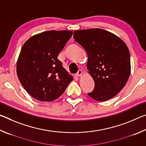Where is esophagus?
<instances>
[{
    "label": "esophagus",
    "mask_w": 146,
    "mask_h": 146,
    "mask_svg": "<svg viewBox=\"0 0 146 146\" xmlns=\"http://www.w3.org/2000/svg\"><path fill=\"white\" fill-rule=\"evenodd\" d=\"M82 74H83L82 71L80 70H79L78 71L77 73L76 74V76H81L82 75Z\"/></svg>",
    "instance_id": "esophagus-1"
}]
</instances>
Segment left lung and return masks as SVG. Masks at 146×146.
<instances>
[{
	"instance_id": "left-lung-1",
	"label": "left lung",
	"mask_w": 146,
	"mask_h": 146,
	"mask_svg": "<svg viewBox=\"0 0 146 146\" xmlns=\"http://www.w3.org/2000/svg\"><path fill=\"white\" fill-rule=\"evenodd\" d=\"M73 38L88 54V73L95 82V88L88 95L100 102L114 97L130 75V55L126 44L115 34L99 28L75 31Z\"/></svg>"
}]
</instances>
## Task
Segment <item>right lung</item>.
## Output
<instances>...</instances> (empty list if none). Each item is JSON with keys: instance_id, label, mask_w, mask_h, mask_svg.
<instances>
[{"instance_id": "add662e5", "label": "right lung", "mask_w": 146, "mask_h": 146, "mask_svg": "<svg viewBox=\"0 0 146 146\" xmlns=\"http://www.w3.org/2000/svg\"><path fill=\"white\" fill-rule=\"evenodd\" d=\"M72 35L71 31H48L24 43L17 60V74L32 97L43 102L55 100L73 80L57 58Z\"/></svg>"}]
</instances>
